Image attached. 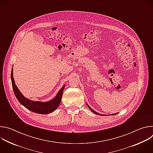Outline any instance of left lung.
Instances as JSON below:
<instances>
[{
	"instance_id": "1",
	"label": "left lung",
	"mask_w": 153,
	"mask_h": 153,
	"mask_svg": "<svg viewBox=\"0 0 153 153\" xmlns=\"http://www.w3.org/2000/svg\"><path fill=\"white\" fill-rule=\"evenodd\" d=\"M86 105H87V106H88V107L90 108V110L93 112V113H95V114H97V115H100V116H106V115H105V114H100V113H97V112H96L95 111H94L93 109L88 105V103H86ZM118 114V113H115V114H110L111 116H113V115H116V114ZM110 114H109L108 116H110Z\"/></svg>"
}]
</instances>
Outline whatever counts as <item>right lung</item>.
I'll list each match as a JSON object with an SVG mask.
<instances>
[{
  "instance_id": "right-lung-1",
  "label": "right lung",
  "mask_w": 153,
  "mask_h": 153,
  "mask_svg": "<svg viewBox=\"0 0 153 153\" xmlns=\"http://www.w3.org/2000/svg\"><path fill=\"white\" fill-rule=\"evenodd\" d=\"M11 82L13 91L14 94L17 99L18 101L22 105L24 106L27 108L28 110L32 112L41 114H47L51 113L55 111L59 104L60 103L63 91L64 90L65 85L59 91L58 93L56 94L54 98L47 101V102H40V101H33L26 98L18 89L17 86L15 83V81L13 77V69L12 68L11 74Z\"/></svg>"
}]
</instances>
